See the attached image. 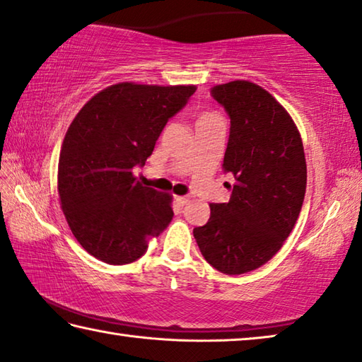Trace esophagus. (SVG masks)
Returning <instances> with one entry per match:
<instances>
[{
  "label": "esophagus",
  "instance_id": "esophagus-1",
  "mask_svg": "<svg viewBox=\"0 0 362 362\" xmlns=\"http://www.w3.org/2000/svg\"><path fill=\"white\" fill-rule=\"evenodd\" d=\"M188 199H190V198H188V197H175V202L177 203H179V204H187L188 203Z\"/></svg>",
  "mask_w": 362,
  "mask_h": 362
}]
</instances>
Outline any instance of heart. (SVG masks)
Instances as JSON below:
<instances>
[{
    "label": "heart",
    "instance_id": "obj_1",
    "mask_svg": "<svg viewBox=\"0 0 362 362\" xmlns=\"http://www.w3.org/2000/svg\"><path fill=\"white\" fill-rule=\"evenodd\" d=\"M214 117H219V114H217L216 111H212V109H206V111H203L202 114H199L197 122H199V120H208V119H214Z\"/></svg>",
    "mask_w": 362,
    "mask_h": 362
}]
</instances>
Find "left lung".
Listing matches in <instances>:
<instances>
[{"label":"left lung","instance_id":"left-lung-1","mask_svg":"<svg viewBox=\"0 0 362 362\" xmlns=\"http://www.w3.org/2000/svg\"><path fill=\"white\" fill-rule=\"evenodd\" d=\"M211 96L230 116L223 169L235 183L193 235L212 267L238 275L272 259L293 230L306 193L305 148L288 111L257 83L214 85Z\"/></svg>","mask_w":362,"mask_h":362}]
</instances>
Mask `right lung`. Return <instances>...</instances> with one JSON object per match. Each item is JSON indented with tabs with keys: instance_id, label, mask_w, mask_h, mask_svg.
<instances>
[{
	"instance_id": "add662e5",
	"label": "right lung",
	"mask_w": 362,
	"mask_h": 362,
	"mask_svg": "<svg viewBox=\"0 0 362 362\" xmlns=\"http://www.w3.org/2000/svg\"><path fill=\"white\" fill-rule=\"evenodd\" d=\"M194 85L120 82L85 103L69 125L57 164L61 209L77 242L96 259L129 264L174 216L172 194L143 187L135 165L151 156L168 120Z\"/></svg>"
}]
</instances>
